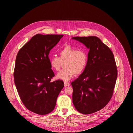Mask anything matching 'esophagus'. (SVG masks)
Listing matches in <instances>:
<instances>
[{
    "label": "esophagus",
    "instance_id": "esophagus-1",
    "mask_svg": "<svg viewBox=\"0 0 133 133\" xmlns=\"http://www.w3.org/2000/svg\"><path fill=\"white\" fill-rule=\"evenodd\" d=\"M64 87H67V86H69L70 85V83L67 82V81H64Z\"/></svg>",
    "mask_w": 133,
    "mask_h": 133
}]
</instances>
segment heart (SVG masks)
I'll use <instances>...</instances> for the list:
<instances>
[{
  "label": "heart",
  "instance_id": "b5f03b06",
  "mask_svg": "<svg viewBox=\"0 0 133 133\" xmlns=\"http://www.w3.org/2000/svg\"><path fill=\"white\" fill-rule=\"evenodd\" d=\"M59 57L53 56L50 58L51 67L58 71L62 62L64 69L57 75V78L67 81L72 78L74 74H81L86 68L88 61V55L86 51L78 50L71 45H67L59 51Z\"/></svg>",
  "mask_w": 133,
  "mask_h": 133
}]
</instances>
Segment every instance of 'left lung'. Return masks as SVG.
I'll list each match as a JSON object with an SVG mask.
<instances>
[{
    "label": "left lung",
    "instance_id": "8db88e82",
    "mask_svg": "<svg viewBox=\"0 0 133 133\" xmlns=\"http://www.w3.org/2000/svg\"><path fill=\"white\" fill-rule=\"evenodd\" d=\"M88 49V63L83 73L71 83L73 103L83 114L94 113L110 101L117 77V68L110 49L96 36L74 37Z\"/></svg>",
    "mask_w": 133,
    "mask_h": 133
}]
</instances>
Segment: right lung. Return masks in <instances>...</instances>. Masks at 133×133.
Returning <instances> with one entry per match:
<instances>
[{
    "label": "right lung",
    "instance_id": "right-lung-1",
    "mask_svg": "<svg viewBox=\"0 0 133 133\" xmlns=\"http://www.w3.org/2000/svg\"><path fill=\"white\" fill-rule=\"evenodd\" d=\"M63 35L34 36L20 50L14 72L15 84L20 99L29 111L43 115L54 109L63 81L51 82L55 76L49 54Z\"/></svg>",
    "mask_w": 133,
    "mask_h": 133
}]
</instances>
